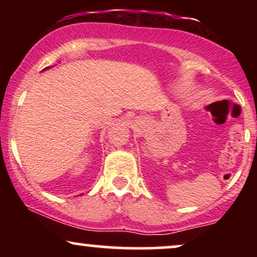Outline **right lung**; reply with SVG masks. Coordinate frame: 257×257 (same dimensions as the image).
Listing matches in <instances>:
<instances>
[{
	"mask_svg": "<svg viewBox=\"0 0 257 257\" xmlns=\"http://www.w3.org/2000/svg\"><path fill=\"white\" fill-rule=\"evenodd\" d=\"M48 69H51V67H46V69H44V70H48ZM44 70H43V71H44Z\"/></svg>",
	"mask_w": 257,
	"mask_h": 257,
	"instance_id": "right-lung-1",
	"label": "right lung"
}]
</instances>
